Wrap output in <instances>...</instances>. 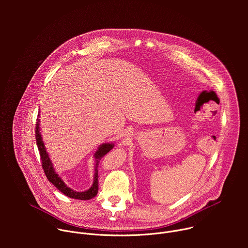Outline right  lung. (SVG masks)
<instances>
[{
	"label": "right lung",
	"mask_w": 248,
	"mask_h": 248,
	"mask_svg": "<svg viewBox=\"0 0 248 248\" xmlns=\"http://www.w3.org/2000/svg\"><path fill=\"white\" fill-rule=\"evenodd\" d=\"M39 116V115H38ZM35 136H36V144L39 150V154L41 157V163H42V168L44 170V172L47 176V179L50 183H52L61 192H62L64 195L74 198V199H79V200H89L93 197H95L98 193V165L100 160L107 154L112 148L114 147L113 143H104L99 146L98 150L94 154L95 158V172H94V181L92 184V186L86 190V191H76L72 188H69L63 181L60 178L59 174L55 171L53 164L49 158V155L46 151L44 142L41 137L40 133V128H39V119H37L36 122V128H35Z\"/></svg>",
	"instance_id": "1"
}]
</instances>
